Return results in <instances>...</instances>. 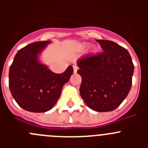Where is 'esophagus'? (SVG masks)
I'll use <instances>...</instances> for the list:
<instances>
[{"instance_id": "34e87169", "label": "esophagus", "mask_w": 148, "mask_h": 148, "mask_svg": "<svg viewBox=\"0 0 148 148\" xmlns=\"http://www.w3.org/2000/svg\"><path fill=\"white\" fill-rule=\"evenodd\" d=\"M78 66H76V65H73V72H74V73H76L77 72V70H78Z\"/></svg>"}]
</instances>
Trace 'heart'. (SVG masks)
Here are the masks:
<instances>
[{"instance_id": "b5f03b06", "label": "heart", "mask_w": 148, "mask_h": 148, "mask_svg": "<svg viewBox=\"0 0 148 148\" xmlns=\"http://www.w3.org/2000/svg\"><path fill=\"white\" fill-rule=\"evenodd\" d=\"M82 48H86V47H87V44H83L82 45Z\"/></svg>"}]
</instances>
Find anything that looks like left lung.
<instances>
[{"label":"left lung","instance_id":"obj_1","mask_svg":"<svg viewBox=\"0 0 148 148\" xmlns=\"http://www.w3.org/2000/svg\"><path fill=\"white\" fill-rule=\"evenodd\" d=\"M103 52L78 59L82 76L80 94L87 105L97 112L118 108L132 86L134 65L125 48L108 40H96Z\"/></svg>","mask_w":148,"mask_h":148}]
</instances>
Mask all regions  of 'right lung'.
Returning <instances> with one entry per match:
<instances>
[{
    "label": "right lung",
    "mask_w": 148,
    "mask_h": 148,
    "mask_svg": "<svg viewBox=\"0 0 148 148\" xmlns=\"http://www.w3.org/2000/svg\"><path fill=\"white\" fill-rule=\"evenodd\" d=\"M50 41H38L26 46L15 55L9 72V86L21 108L33 113H44L53 108L62 87L70 80L73 68L69 66L56 74L40 64L38 56Z\"/></svg>",
    "instance_id": "obj_1"
}]
</instances>
